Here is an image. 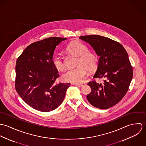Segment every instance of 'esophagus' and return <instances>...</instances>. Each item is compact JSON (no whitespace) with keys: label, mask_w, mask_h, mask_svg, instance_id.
Here are the masks:
<instances>
[{"label":"esophagus","mask_w":146,"mask_h":146,"mask_svg":"<svg viewBox=\"0 0 146 146\" xmlns=\"http://www.w3.org/2000/svg\"><path fill=\"white\" fill-rule=\"evenodd\" d=\"M75 85L78 86H79V87H82V86H84L85 85V83L75 84Z\"/></svg>","instance_id":"esophagus-1"}]
</instances>
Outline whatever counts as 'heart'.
<instances>
[{"instance_id": "b5f03b06", "label": "heart", "mask_w": 146, "mask_h": 146, "mask_svg": "<svg viewBox=\"0 0 146 146\" xmlns=\"http://www.w3.org/2000/svg\"><path fill=\"white\" fill-rule=\"evenodd\" d=\"M67 51L70 54L79 57L77 61V67L69 69L63 74L62 78L66 82L72 83H80L84 81L88 74V70H94L98 64L97 57L93 53L89 52L88 48L83 43L80 42H72L66 48ZM52 63L54 67L59 71H62L64 68L62 58L58 54L53 56Z\"/></svg>"}]
</instances>
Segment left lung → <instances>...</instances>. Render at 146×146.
<instances>
[{"label": "left lung", "instance_id": "1", "mask_svg": "<svg viewBox=\"0 0 146 146\" xmlns=\"http://www.w3.org/2000/svg\"><path fill=\"white\" fill-rule=\"evenodd\" d=\"M100 56L94 78H105L103 83L90 82L92 91L86 96L88 102L97 108L107 109L117 104L124 97L133 78V67L123 46L100 35L82 36Z\"/></svg>", "mask_w": 146, "mask_h": 146}]
</instances>
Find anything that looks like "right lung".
<instances>
[{"instance_id": "1", "label": "right lung", "mask_w": 146, "mask_h": 146, "mask_svg": "<svg viewBox=\"0 0 146 146\" xmlns=\"http://www.w3.org/2000/svg\"><path fill=\"white\" fill-rule=\"evenodd\" d=\"M67 38L51 37L29 45L17 58L16 90L32 108L42 112L56 109L64 98L70 83L55 84L59 76L52 63L57 45Z\"/></svg>"}]
</instances>
